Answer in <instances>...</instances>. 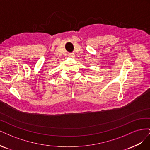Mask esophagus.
Listing matches in <instances>:
<instances>
[{
	"instance_id": "esophagus-1",
	"label": "esophagus",
	"mask_w": 150,
	"mask_h": 150,
	"mask_svg": "<svg viewBox=\"0 0 150 150\" xmlns=\"http://www.w3.org/2000/svg\"><path fill=\"white\" fill-rule=\"evenodd\" d=\"M69 56L70 57H75V56H74V54H70Z\"/></svg>"
}]
</instances>
